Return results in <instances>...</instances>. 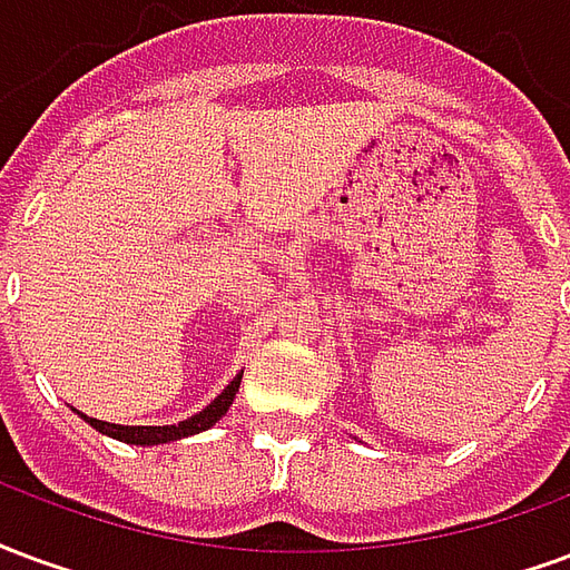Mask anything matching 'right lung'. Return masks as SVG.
Segmentation results:
<instances>
[{"label":"right lung","instance_id":"right-lung-1","mask_svg":"<svg viewBox=\"0 0 570 570\" xmlns=\"http://www.w3.org/2000/svg\"><path fill=\"white\" fill-rule=\"evenodd\" d=\"M239 382H243V373H236L234 382L224 385V392L218 394L209 406H203L199 413H194V416L185 419V422H178V425H115V422H102V419L85 416V413H78V410H75V413L85 419L90 428H97L99 434H106V438L130 443V446H160V443L190 438V434H199V431H206V428L215 425V422L230 410V404H234L236 392H239Z\"/></svg>","mask_w":570,"mask_h":570}]
</instances>
